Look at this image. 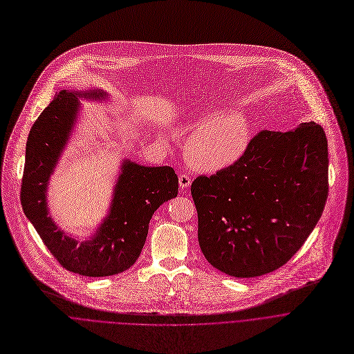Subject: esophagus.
<instances>
[{"instance_id":"esophagus-1","label":"esophagus","mask_w":354,"mask_h":354,"mask_svg":"<svg viewBox=\"0 0 354 354\" xmlns=\"http://www.w3.org/2000/svg\"><path fill=\"white\" fill-rule=\"evenodd\" d=\"M178 183H180V188L185 189L191 185V177L188 174H180L178 176Z\"/></svg>"}]
</instances>
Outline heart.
Returning <instances> with one entry per match:
<instances>
[{"label": "heart", "mask_w": 354, "mask_h": 354, "mask_svg": "<svg viewBox=\"0 0 354 354\" xmlns=\"http://www.w3.org/2000/svg\"><path fill=\"white\" fill-rule=\"evenodd\" d=\"M250 142V128L244 117L229 114L207 117L189 136L187 156L199 170L218 171L236 163Z\"/></svg>", "instance_id": "heart-1"}]
</instances>
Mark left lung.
Listing matches in <instances>:
<instances>
[{"label": "left lung", "instance_id": "8db88e82", "mask_svg": "<svg viewBox=\"0 0 354 354\" xmlns=\"http://www.w3.org/2000/svg\"><path fill=\"white\" fill-rule=\"evenodd\" d=\"M328 140L314 121L259 131L232 166L191 184L207 262L236 277L283 266L318 223L328 198Z\"/></svg>", "mask_w": 354, "mask_h": 354}]
</instances>
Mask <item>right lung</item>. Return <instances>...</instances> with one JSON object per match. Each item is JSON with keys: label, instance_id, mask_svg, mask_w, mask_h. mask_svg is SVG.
Listing matches in <instances>:
<instances>
[{"label": "right lung", "instance_id": "add662e5", "mask_svg": "<svg viewBox=\"0 0 354 354\" xmlns=\"http://www.w3.org/2000/svg\"><path fill=\"white\" fill-rule=\"evenodd\" d=\"M81 96L96 99L104 93L92 91L81 95L64 89L55 93L35 121L26 144L21 202L26 218L62 268L100 277L117 274L133 265L144 248L155 210L177 196L178 177L169 166L145 167L125 160L110 215L96 236L84 243L65 236L48 215L46 189L75 122Z\"/></svg>", "mask_w": 354, "mask_h": 354}]
</instances>
